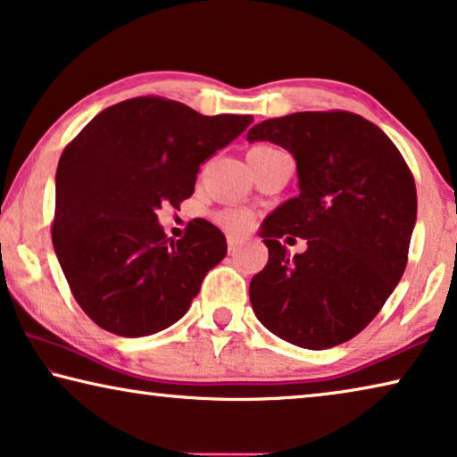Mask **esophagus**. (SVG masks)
I'll return each instance as SVG.
<instances>
[{
    "label": "esophagus",
    "mask_w": 457,
    "mask_h": 457,
    "mask_svg": "<svg viewBox=\"0 0 457 457\" xmlns=\"http://www.w3.org/2000/svg\"><path fill=\"white\" fill-rule=\"evenodd\" d=\"M240 245H242V240H240V237L228 236V250H229V254H236V252L240 250Z\"/></svg>",
    "instance_id": "esophagus-1"
}]
</instances>
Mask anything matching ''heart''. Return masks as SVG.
Wrapping results in <instances>:
<instances>
[{
	"label": "heart",
	"instance_id": "heart-1",
	"mask_svg": "<svg viewBox=\"0 0 457 457\" xmlns=\"http://www.w3.org/2000/svg\"><path fill=\"white\" fill-rule=\"evenodd\" d=\"M264 148L266 146H256L252 150H264ZM217 221H220L221 226L229 231H242L250 226V213L244 212V209L229 207V209H223V212L217 213Z\"/></svg>",
	"mask_w": 457,
	"mask_h": 457
}]
</instances>
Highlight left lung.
<instances>
[{
  "instance_id": "1",
  "label": "left lung",
  "mask_w": 457,
  "mask_h": 457,
  "mask_svg": "<svg viewBox=\"0 0 457 457\" xmlns=\"http://www.w3.org/2000/svg\"><path fill=\"white\" fill-rule=\"evenodd\" d=\"M248 142H272L296 162L299 195L262 221L268 262L250 282L258 321L285 342L328 350L352 339L401 280L417 221V189L393 140L347 112L266 120ZM303 237L290 256L279 244Z\"/></svg>"
}]
</instances>
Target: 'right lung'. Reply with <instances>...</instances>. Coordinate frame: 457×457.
Wrapping results in <instances>:
<instances>
[{
	"mask_svg": "<svg viewBox=\"0 0 457 457\" xmlns=\"http://www.w3.org/2000/svg\"><path fill=\"white\" fill-rule=\"evenodd\" d=\"M252 121L136 97L97 113L64 148L53 244L72 296L101 329L144 337L189 311L205 274L228 254L226 236L193 220L175 242L156 212L189 199L199 164Z\"/></svg>",
	"mask_w": 457,
	"mask_h": 457,
	"instance_id": "add662e5",
	"label": "right lung"
}]
</instances>
